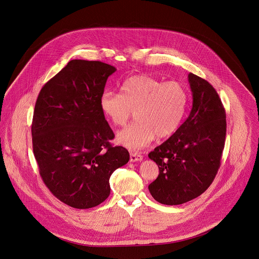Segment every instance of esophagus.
I'll return each instance as SVG.
<instances>
[{"instance_id":"34e87169","label":"esophagus","mask_w":259,"mask_h":259,"mask_svg":"<svg viewBox=\"0 0 259 259\" xmlns=\"http://www.w3.org/2000/svg\"><path fill=\"white\" fill-rule=\"evenodd\" d=\"M143 160V156L141 153L137 151H131L130 152V161L131 162H138V161Z\"/></svg>"}]
</instances>
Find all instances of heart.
<instances>
[{
    "instance_id": "b5f03b06",
    "label": "heart",
    "mask_w": 259,
    "mask_h": 259,
    "mask_svg": "<svg viewBox=\"0 0 259 259\" xmlns=\"http://www.w3.org/2000/svg\"><path fill=\"white\" fill-rule=\"evenodd\" d=\"M188 101L184 83L137 74L124 80L120 92L104 91L100 108L115 126L123 125L135 110L137 120L119 131L116 139L125 148L139 149L148 146L155 136L165 139L175 134L185 119Z\"/></svg>"
}]
</instances>
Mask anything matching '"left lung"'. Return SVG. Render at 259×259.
<instances>
[{
	"label": "left lung",
	"instance_id": "obj_1",
	"mask_svg": "<svg viewBox=\"0 0 259 259\" xmlns=\"http://www.w3.org/2000/svg\"><path fill=\"white\" fill-rule=\"evenodd\" d=\"M192 109L178 131L148 153L159 168L148 185L164 205H181L205 192L221 167L226 136L222 100L206 79L189 73Z\"/></svg>",
	"mask_w": 259,
	"mask_h": 259
}]
</instances>
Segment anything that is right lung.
I'll return each instance as SVG.
<instances>
[{"label":"right lung","mask_w":259,"mask_h":259,"mask_svg":"<svg viewBox=\"0 0 259 259\" xmlns=\"http://www.w3.org/2000/svg\"><path fill=\"white\" fill-rule=\"evenodd\" d=\"M116 69L101 61L71 60L41 88L32 122L33 151L50 192L66 205L89 209L111 193L110 178L129 161L100 108Z\"/></svg>","instance_id":"obj_1"}]
</instances>
